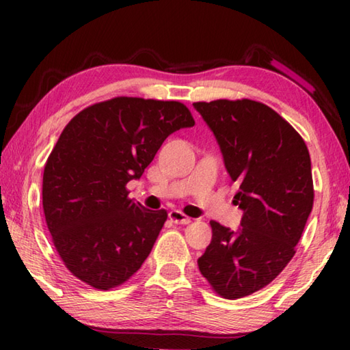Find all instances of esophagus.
Here are the masks:
<instances>
[{"instance_id":"esophagus-1","label":"esophagus","mask_w":350,"mask_h":350,"mask_svg":"<svg viewBox=\"0 0 350 350\" xmlns=\"http://www.w3.org/2000/svg\"><path fill=\"white\" fill-rule=\"evenodd\" d=\"M170 219H171V221H173L174 224H179V225H187V224L191 222V219L183 215V213L179 211V210L170 211Z\"/></svg>"}]
</instances>
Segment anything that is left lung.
<instances>
[{
  "instance_id": "1",
  "label": "left lung",
  "mask_w": 350,
  "mask_h": 350,
  "mask_svg": "<svg viewBox=\"0 0 350 350\" xmlns=\"http://www.w3.org/2000/svg\"><path fill=\"white\" fill-rule=\"evenodd\" d=\"M221 146L225 168L239 183L244 210L238 232L210 221L211 242L198 259L202 276L225 299L252 295L290 262L313 206L309 150L270 106L250 98L196 102Z\"/></svg>"
}]
</instances>
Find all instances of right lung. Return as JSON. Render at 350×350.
<instances>
[{"mask_svg":"<svg viewBox=\"0 0 350 350\" xmlns=\"http://www.w3.org/2000/svg\"><path fill=\"white\" fill-rule=\"evenodd\" d=\"M194 125L180 102L114 97L80 111L58 137L43 173V210L57 253L98 290L126 282L156 242L167 210L128 198L171 133Z\"/></svg>","mask_w":350,"mask_h":350,"instance_id":"right-lung-1","label":"right lung"}]
</instances>
